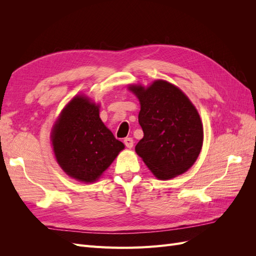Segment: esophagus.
<instances>
[{
	"label": "esophagus",
	"mask_w": 256,
	"mask_h": 256,
	"mask_svg": "<svg viewBox=\"0 0 256 256\" xmlns=\"http://www.w3.org/2000/svg\"><path fill=\"white\" fill-rule=\"evenodd\" d=\"M124 144H125L126 147H128V148H132V146H134L132 138H124Z\"/></svg>",
	"instance_id": "esophagus-1"
}]
</instances>
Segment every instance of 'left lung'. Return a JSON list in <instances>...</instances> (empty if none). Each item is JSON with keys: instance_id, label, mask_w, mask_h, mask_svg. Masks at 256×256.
<instances>
[{"instance_id": "1", "label": "left lung", "mask_w": 256, "mask_h": 256, "mask_svg": "<svg viewBox=\"0 0 256 256\" xmlns=\"http://www.w3.org/2000/svg\"><path fill=\"white\" fill-rule=\"evenodd\" d=\"M141 104L144 136L136 146L158 180H168L194 164L203 145V125L190 99L172 83L156 80L148 88L130 85Z\"/></svg>"}]
</instances>
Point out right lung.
Listing matches in <instances>:
<instances>
[{
    "instance_id": "obj_1",
    "label": "right lung",
    "mask_w": 256,
    "mask_h": 256,
    "mask_svg": "<svg viewBox=\"0 0 256 256\" xmlns=\"http://www.w3.org/2000/svg\"><path fill=\"white\" fill-rule=\"evenodd\" d=\"M54 154L63 171L82 182H94L125 148L99 118V104L84 95L62 110L51 131Z\"/></svg>"
}]
</instances>
